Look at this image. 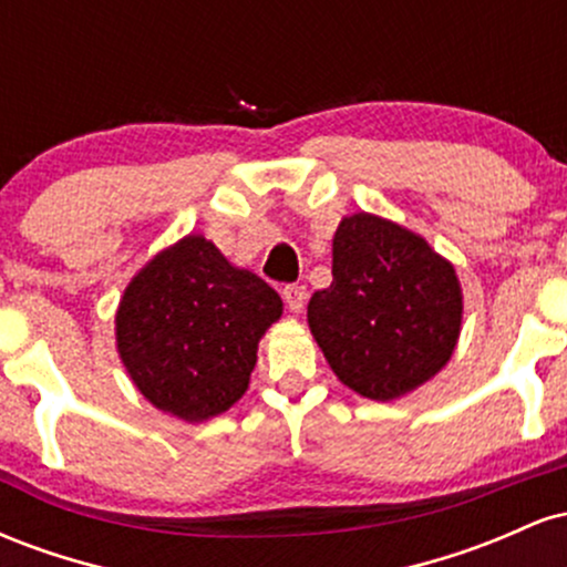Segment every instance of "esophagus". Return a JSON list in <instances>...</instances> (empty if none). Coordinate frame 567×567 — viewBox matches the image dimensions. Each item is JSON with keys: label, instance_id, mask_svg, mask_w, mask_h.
I'll use <instances>...</instances> for the list:
<instances>
[{"label": "esophagus", "instance_id": "esophagus-1", "mask_svg": "<svg viewBox=\"0 0 567 567\" xmlns=\"http://www.w3.org/2000/svg\"><path fill=\"white\" fill-rule=\"evenodd\" d=\"M282 298H285V303H288V309L290 311H303V306H306V288L303 285H288V288L282 290Z\"/></svg>", "mask_w": 567, "mask_h": 567}]
</instances>
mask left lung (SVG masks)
Segmentation results:
<instances>
[{
  "label": "left lung",
  "instance_id": "obj_1",
  "mask_svg": "<svg viewBox=\"0 0 567 567\" xmlns=\"http://www.w3.org/2000/svg\"><path fill=\"white\" fill-rule=\"evenodd\" d=\"M306 320L343 386L392 402L451 362L464 292L455 266L421 234L354 213L338 224L333 282L311 296Z\"/></svg>",
  "mask_w": 567,
  "mask_h": 567
}]
</instances>
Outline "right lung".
Instances as JSON below:
<instances>
[{
	"label": "right lung",
	"mask_w": 567,
	"mask_h": 567,
	"mask_svg": "<svg viewBox=\"0 0 567 567\" xmlns=\"http://www.w3.org/2000/svg\"><path fill=\"white\" fill-rule=\"evenodd\" d=\"M279 317L277 290L202 234H186L127 282L114 317L116 351L154 408L202 424L247 392L258 341Z\"/></svg>",
	"instance_id": "1"
}]
</instances>
